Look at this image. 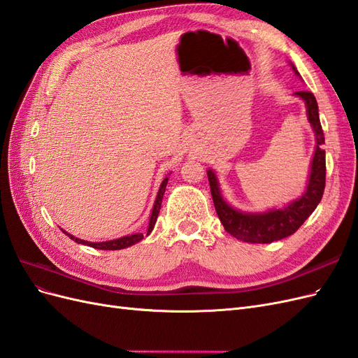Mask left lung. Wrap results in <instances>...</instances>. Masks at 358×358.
Segmentation results:
<instances>
[{"label":"left lung","instance_id":"8db88e82","mask_svg":"<svg viewBox=\"0 0 358 358\" xmlns=\"http://www.w3.org/2000/svg\"><path fill=\"white\" fill-rule=\"evenodd\" d=\"M294 71L297 73L296 69ZM296 94L305 100L308 119L317 136V149L312 159L308 189L299 200L289 203L287 208L279 210H270L258 215L243 213L233 209L222 200L215 173L212 170L208 171L215 210L218 213V218L222 222L225 231L239 241L248 243H272L291 236L309 218V215L315 210L322 199L324 188H326V150L321 148L324 143V133L318 116V104L310 91H299Z\"/></svg>","mask_w":358,"mask_h":358}]
</instances>
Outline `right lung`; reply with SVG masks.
Wrapping results in <instances>:
<instances>
[{
  "instance_id": "add662e5",
  "label": "right lung",
  "mask_w": 358,
  "mask_h": 358,
  "mask_svg": "<svg viewBox=\"0 0 358 358\" xmlns=\"http://www.w3.org/2000/svg\"><path fill=\"white\" fill-rule=\"evenodd\" d=\"M167 180L169 178H166L164 180H162L161 187H159V191H158V196H157V200H155V204H154V210H152V215H150V221H149V229H148V234L152 231L154 225L157 222V218H158V213H159V209H161V201H162V196H164V191H166V185H167ZM66 233V231H64ZM67 236H70V239L78 242V243H82V245H88L91 248H95V249H104V251H116V249H124V248H128L137 242H140L143 239V234H131V236H125V237H121V239H116V241H110V242H100V243H92V242H85V241H80L78 239V237H74L69 233H66Z\"/></svg>"
}]
</instances>
